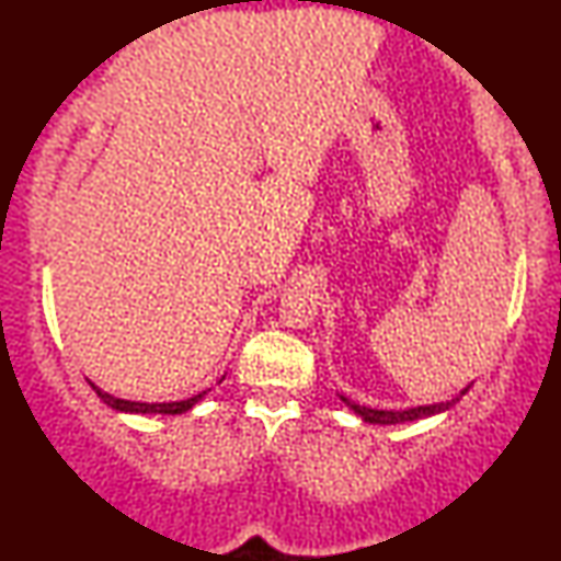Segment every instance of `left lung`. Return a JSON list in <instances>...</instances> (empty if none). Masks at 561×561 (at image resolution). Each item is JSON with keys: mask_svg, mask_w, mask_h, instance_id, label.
I'll list each match as a JSON object with an SVG mask.
<instances>
[{"mask_svg": "<svg viewBox=\"0 0 561 561\" xmlns=\"http://www.w3.org/2000/svg\"><path fill=\"white\" fill-rule=\"evenodd\" d=\"M467 393V388L459 393L457 398H451V401H444V403H432V405H416V409H409V411H378V409H367V405H357L355 401H350V398L340 396L344 403L350 405L352 411L357 413L359 419L367 421V424H405V421H416V419H426V416H434V413H442L447 411L449 405H455L459 398Z\"/></svg>", "mask_w": 561, "mask_h": 561, "instance_id": "8db88e82", "label": "left lung"}]
</instances>
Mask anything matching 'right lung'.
Instances as JSON below:
<instances>
[{
	"label": "right lung",
	"instance_id": "1",
	"mask_svg": "<svg viewBox=\"0 0 561 561\" xmlns=\"http://www.w3.org/2000/svg\"><path fill=\"white\" fill-rule=\"evenodd\" d=\"M89 386L94 388V393L102 398V401L110 405L114 411H122V413H168V416H175V413H186L194 409V405L202 401V398L209 393V390H202V393L194 396V398H186V401H171V403H140V401H125V398H114L102 390L94 382L89 380Z\"/></svg>",
	"mask_w": 561,
	"mask_h": 561
}]
</instances>
